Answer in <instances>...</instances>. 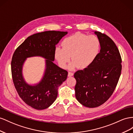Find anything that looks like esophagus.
I'll list each match as a JSON object with an SVG mask.
<instances>
[{
    "instance_id": "obj_1",
    "label": "esophagus",
    "mask_w": 133,
    "mask_h": 133,
    "mask_svg": "<svg viewBox=\"0 0 133 133\" xmlns=\"http://www.w3.org/2000/svg\"><path fill=\"white\" fill-rule=\"evenodd\" d=\"M73 75H74V74L72 72H69V74H68V76H69V77L72 76Z\"/></svg>"
}]
</instances>
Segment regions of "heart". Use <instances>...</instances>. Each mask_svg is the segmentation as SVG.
<instances>
[{
	"instance_id": "1",
	"label": "heart",
	"mask_w": 133,
	"mask_h": 133,
	"mask_svg": "<svg viewBox=\"0 0 133 133\" xmlns=\"http://www.w3.org/2000/svg\"><path fill=\"white\" fill-rule=\"evenodd\" d=\"M62 48L55 49V56L60 66L65 68L72 56L70 70L79 67L81 69L89 67L95 61L100 53L101 44L97 37L83 34H75L64 39Z\"/></svg>"
}]
</instances>
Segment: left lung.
Segmentation results:
<instances>
[{"label": "left lung", "mask_w": 133, "mask_h": 133, "mask_svg": "<svg viewBox=\"0 0 133 133\" xmlns=\"http://www.w3.org/2000/svg\"><path fill=\"white\" fill-rule=\"evenodd\" d=\"M94 33L100 42L99 54L90 66L74 74L76 98L90 108L99 107L111 96L122 67L120 53L114 41L105 34L96 31Z\"/></svg>", "instance_id": "8db88e82"}]
</instances>
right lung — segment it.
<instances>
[{
	"label": "right lung",
	"instance_id": "add662e5",
	"mask_svg": "<svg viewBox=\"0 0 133 133\" xmlns=\"http://www.w3.org/2000/svg\"><path fill=\"white\" fill-rule=\"evenodd\" d=\"M67 33L55 31L36 33L15 51L11 62L13 81L19 95L29 107L37 110L50 107L57 97L58 87L67 79V71L54 61L56 45ZM33 56L45 59V70L40 81L32 85L25 80L22 67L27 58Z\"/></svg>",
	"mask_w": 133,
	"mask_h": 133
}]
</instances>
